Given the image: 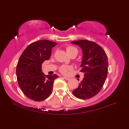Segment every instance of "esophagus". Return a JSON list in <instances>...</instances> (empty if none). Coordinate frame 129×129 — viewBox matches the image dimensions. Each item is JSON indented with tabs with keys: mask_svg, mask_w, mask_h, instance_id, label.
<instances>
[{
	"mask_svg": "<svg viewBox=\"0 0 129 129\" xmlns=\"http://www.w3.org/2000/svg\"><path fill=\"white\" fill-rule=\"evenodd\" d=\"M63 79H64L65 80H69V79H70V78H68V77H65V76H63Z\"/></svg>",
	"mask_w": 129,
	"mask_h": 129,
	"instance_id": "esophagus-1",
	"label": "esophagus"
}]
</instances>
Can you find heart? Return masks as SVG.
I'll return each instance as SVG.
<instances>
[{
	"label": "heart",
	"mask_w": 129,
	"mask_h": 129,
	"mask_svg": "<svg viewBox=\"0 0 129 129\" xmlns=\"http://www.w3.org/2000/svg\"><path fill=\"white\" fill-rule=\"evenodd\" d=\"M66 50L67 53L70 55L71 53H73V51H78L77 49L73 47V46H68L66 48ZM73 69V67L71 66H65V65H62L61 67L60 68V72L61 73L64 74H66L68 73V70H72Z\"/></svg>",
	"instance_id": "obj_1"
}]
</instances>
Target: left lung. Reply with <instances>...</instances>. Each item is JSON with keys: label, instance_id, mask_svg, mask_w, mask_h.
I'll list each match as a JSON object with an SVG mask.
<instances>
[{"label": "left lung", "instance_id": "obj_1", "mask_svg": "<svg viewBox=\"0 0 129 129\" xmlns=\"http://www.w3.org/2000/svg\"><path fill=\"white\" fill-rule=\"evenodd\" d=\"M78 45L83 51L80 65L84 78L73 94L80 99L94 97L102 88L108 70V57L103 49L98 44L87 40L71 42Z\"/></svg>", "mask_w": 129, "mask_h": 129}]
</instances>
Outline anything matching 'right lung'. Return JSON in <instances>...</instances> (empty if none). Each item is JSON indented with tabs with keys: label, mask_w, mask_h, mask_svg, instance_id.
<instances>
[{
	"label": "right lung",
	"mask_w": 129,
	"mask_h": 129,
	"mask_svg": "<svg viewBox=\"0 0 129 129\" xmlns=\"http://www.w3.org/2000/svg\"><path fill=\"white\" fill-rule=\"evenodd\" d=\"M55 42L41 40L29 45L23 52L16 66L18 85L30 99L41 101L48 98L53 91L56 74L45 75L42 72V64L50 58L51 49Z\"/></svg>",
	"instance_id": "1"
}]
</instances>
